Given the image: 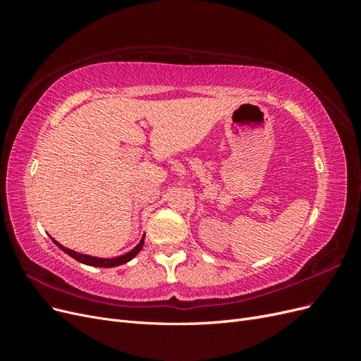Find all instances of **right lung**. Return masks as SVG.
<instances>
[{"label":"right lung","mask_w":361,"mask_h":361,"mask_svg":"<svg viewBox=\"0 0 361 361\" xmlns=\"http://www.w3.org/2000/svg\"><path fill=\"white\" fill-rule=\"evenodd\" d=\"M51 239H52V238H51ZM52 241H54V244H56L60 250H63L64 253L69 255V256L73 257L75 260L81 262V264H84V265L99 267V268H113V267L123 265V264H126V262H129L130 259H134V257L138 255V251H140L141 248H143L145 236H143V239H141V241H140V244H138L135 248L130 250L129 253H126V255H123V256L114 257V259H101V257H93V256H89V255H81V253H76V251H73V250H69V248H66V247H63L61 244H59V243L56 241V239H52Z\"/></svg>","instance_id":"right-lung-1"}]
</instances>
